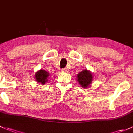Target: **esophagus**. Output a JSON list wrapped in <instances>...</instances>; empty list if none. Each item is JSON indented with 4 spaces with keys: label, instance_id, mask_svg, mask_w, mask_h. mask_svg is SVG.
<instances>
[{
    "label": "esophagus",
    "instance_id": "1",
    "mask_svg": "<svg viewBox=\"0 0 133 133\" xmlns=\"http://www.w3.org/2000/svg\"><path fill=\"white\" fill-rule=\"evenodd\" d=\"M68 71V69H66V68H64V69H62V72H67Z\"/></svg>",
    "mask_w": 133,
    "mask_h": 133
}]
</instances>
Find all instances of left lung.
Returning a JSON list of instances; mask_svg holds the SVG:
<instances>
[{"label":"left lung","instance_id":"8db88e82","mask_svg":"<svg viewBox=\"0 0 133 133\" xmlns=\"http://www.w3.org/2000/svg\"><path fill=\"white\" fill-rule=\"evenodd\" d=\"M76 78L79 85L86 89L91 86V83L93 82V73L87 69H83L78 74Z\"/></svg>","mask_w":133,"mask_h":133}]
</instances>
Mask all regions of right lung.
<instances>
[{"label": "right lung", "mask_w": 133, "mask_h": 133, "mask_svg": "<svg viewBox=\"0 0 133 133\" xmlns=\"http://www.w3.org/2000/svg\"><path fill=\"white\" fill-rule=\"evenodd\" d=\"M49 77H50L49 72L42 69L37 71L34 75V78L36 81L41 85H44L46 83V82L48 81Z\"/></svg>", "instance_id": "1"}]
</instances>
